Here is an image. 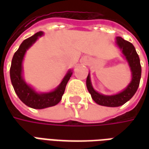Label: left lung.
<instances>
[{
    "label": "left lung",
    "instance_id": "1",
    "mask_svg": "<svg viewBox=\"0 0 149 149\" xmlns=\"http://www.w3.org/2000/svg\"><path fill=\"white\" fill-rule=\"evenodd\" d=\"M116 44L118 45L120 49L122 51L123 55L125 56V59L128 61L132 72V81L128 86L120 93L116 95L106 96L94 90L91 83L90 75L88 73L86 80L88 90L91 94L93 100L97 104L103 106L118 107L123 105L134 96L141 81V66L140 58L133 45L120 37H116Z\"/></svg>",
    "mask_w": 149,
    "mask_h": 149
}]
</instances>
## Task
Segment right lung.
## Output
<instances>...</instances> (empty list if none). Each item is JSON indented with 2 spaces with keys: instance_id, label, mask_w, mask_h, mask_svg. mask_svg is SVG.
I'll list each match as a JSON object with an SVG mask.
<instances>
[{
  "instance_id": "add662e5",
  "label": "right lung",
  "mask_w": 149,
  "mask_h": 149,
  "mask_svg": "<svg viewBox=\"0 0 149 149\" xmlns=\"http://www.w3.org/2000/svg\"><path fill=\"white\" fill-rule=\"evenodd\" d=\"M42 35V32H38L33 36L24 40L17 51L14 53L10 67V78L15 93L24 104L36 109H42L57 104L61 100L66 84L72 74V72L69 70L58 87L50 93H38L33 88L26 84L22 77V61L24 54L28 49L36 42L38 37H41Z\"/></svg>"
}]
</instances>
